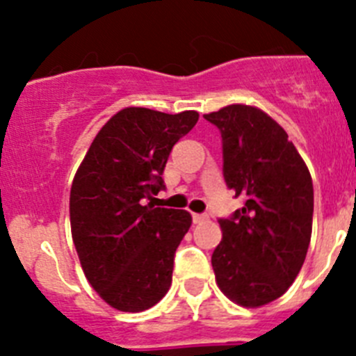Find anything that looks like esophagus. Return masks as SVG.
I'll return each instance as SVG.
<instances>
[{
  "mask_svg": "<svg viewBox=\"0 0 356 356\" xmlns=\"http://www.w3.org/2000/svg\"><path fill=\"white\" fill-rule=\"evenodd\" d=\"M193 221L196 222V225H200V222H205L207 216L205 213H193Z\"/></svg>",
  "mask_w": 356,
  "mask_h": 356,
  "instance_id": "esophagus-1",
  "label": "esophagus"
}]
</instances>
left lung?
<instances>
[{
	"label": "left lung",
	"mask_w": 356,
	"mask_h": 356,
	"mask_svg": "<svg viewBox=\"0 0 356 356\" xmlns=\"http://www.w3.org/2000/svg\"><path fill=\"white\" fill-rule=\"evenodd\" d=\"M205 119L221 130L226 185L246 197L232 219L219 221L217 287L234 303L259 308L300 275L312 237V176L287 131L264 110L235 103Z\"/></svg>",
	"instance_id": "left-lung-1"
}]
</instances>
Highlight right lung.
I'll list each match as a JSON object with an SVG mask.
<instances>
[{
  "label": "right lung",
  "mask_w": 356,
  "mask_h": 356,
  "mask_svg": "<svg viewBox=\"0 0 356 356\" xmlns=\"http://www.w3.org/2000/svg\"><path fill=\"white\" fill-rule=\"evenodd\" d=\"M197 119L196 110H119L97 131L72 178V242L85 278L115 310L143 312L171 287L176 248L193 216L153 209L144 197L163 187L169 153Z\"/></svg>",
  "instance_id": "1"
}]
</instances>
